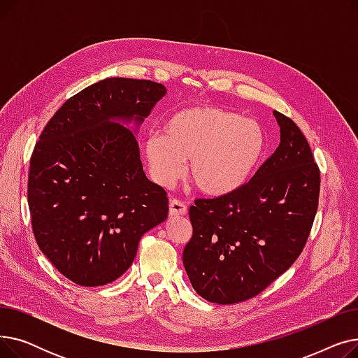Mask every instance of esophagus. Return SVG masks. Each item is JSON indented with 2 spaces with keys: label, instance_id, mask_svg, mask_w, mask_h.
<instances>
[{
  "label": "esophagus",
  "instance_id": "obj_1",
  "mask_svg": "<svg viewBox=\"0 0 358 358\" xmlns=\"http://www.w3.org/2000/svg\"><path fill=\"white\" fill-rule=\"evenodd\" d=\"M187 215V206L177 199H173L169 201V216H184Z\"/></svg>",
  "mask_w": 358,
  "mask_h": 358
}]
</instances>
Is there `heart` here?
Wrapping results in <instances>:
<instances>
[{"label": "heart", "mask_w": 358, "mask_h": 358, "mask_svg": "<svg viewBox=\"0 0 358 358\" xmlns=\"http://www.w3.org/2000/svg\"><path fill=\"white\" fill-rule=\"evenodd\" d=\"M267 149L262 126L238 113L213 106H193L176 111L162 134H150L143 143L152 178L171 187L190 162L189 177L209 197L236 192L255 174Z\"/></svg>", "instance_id": "1"}]
</instances>
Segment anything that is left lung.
I'll use <instances>...</instances> for the list:
<instances>
[{
    "mask_svg": "<svg viewBox=\"0 0 358 358\" xmlns=\"http://www.w3.org/2000/svg\"><path fill=\"white\" fill-rule=\"evenodd\" d=\"M280 145L236 192L196 199L182 252L194 290L217 305L267 289L302 254L317 210L321 173L299 126L274 111Z\"/></svg>",
    "mask_w": 358,
    "mask_h": 358,
    "instance_id": "left-lung-1",
    "label": "left lung"
}]
</instances>
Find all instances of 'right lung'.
I'll list each match as a JSON object with an SVG mask.
<instances>
[{
	"instance_id": "obj_1",
	"label": "right lung",
	"mask_w": 358,
	"mask_h": 358,
	"mask_svg": "<svg viewBox=\"0 0 358 358\" xmlns=\"http://www.w3.org/2000/svg\"><path fill=\"white\" fill-rule=\"evenodd\" d=\"M149 80L107 78L68 99L30 158L27 200L41 251L75 285L104 286L134 262L143 234L168 216V197L143 173L135 135L165 96Z\"/></svg>"
}]
</instances>
